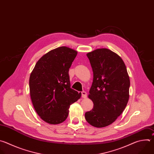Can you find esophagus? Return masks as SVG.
<instances>
[{
    "instance_id": "obj_1",
    "label": "esophagus",
    "mask_w": 154,
    "mask_h": 154,
    "mask_svg": "<svg viewBox=\"0 0 154 154\" xmlns=\"http://www.w3.org/2000/svg\"><path fill=\"white\" fill-rule=\"evenodd\" d=\"M81 96H82V98H85L87 97V93H86V92L84 91H82L81 92Z\"/></svg>"
}]
</instances>
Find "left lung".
<instances>
[{
  "instance_id": "8db88e82",
  "label": "left lung",
  "mask_w": 154,
  "mask_h": 154,
  "mask_svg": "<svg viewBox=\"0 0 154 154\" xmlns=\"http://www.w3.org/2000/svg\"><path fill=\"white\" fill-rule=\"evenodd\" d=\"M94 73L88 98L94 108L85 113L88 123L96 128L106 127L124 111L129 98L130 79L123 60L107 48L87 54Z\"/></svg>"
}]
</instances>
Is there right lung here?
I'll return each instance as SVG.
<instances>
[{"mask_svg":"<svg viewBox=\"0 0 154 154\" xmlns=\"http://www.w3.org/2000/svg\"><path fill=\"white\" fill-rule=\"evenodd\" d=\"M77 53L67 47L53 49L39 59L31 73V99L36 113L47 123L64 122L70 106L81 96V93L71 88L69 75Z\"/></svg>","mask_w":154,"mask_h":154,"instance_id":"right-lung-1","label":"right lung"}]
</instances>
